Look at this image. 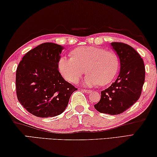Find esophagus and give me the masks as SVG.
I'll use <instances>...</instances> for the list:
<instances>
[{"mask_svg": "<svg viewBox=\"0 0 157 157\" xmlns=\"http://www.w3.org/2000/svg\"><path fill=\"white\" fill-rule=\"evenodd\" d=\"M82 91L85 92V93H86V94H89L91 92V90H87V89H82Z\"/></svg>", "mask_w": 157, "mask_h": 157, "instance_id": "obj_1", "label": "esophagus"}]
</instances>
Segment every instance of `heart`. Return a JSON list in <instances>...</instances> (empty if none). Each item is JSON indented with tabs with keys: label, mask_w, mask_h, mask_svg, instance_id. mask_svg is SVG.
<instances>
[{
	"label": "heart",
	"mask_w": 157,
	"mask_h": 157,
	"mask_svg": "<svg viewBox=\"0 0 157 157\" xmlns=\"http://www.w3.org/2000/svg\"><path fill=\"white\" fill-rule=\"evenodd\" d=\"M71 56H62L59 62L61 75L71 82H77L84 70L87 74L83 84L88 87L110 83L118 73L119 59L113 51L96 47H80L72 51Z\"/></svg>",
	"instance_id": "b5f03b06"
}]
</instances>
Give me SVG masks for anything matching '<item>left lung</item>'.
Listing matches in <instances>:
<instances>
[{
	"instance_id": "obj_1",
	"label": "left lung",
	"mask_w": 157,
	"mask_h": 157,
	"mask_svg": "<svg viewBox=\"0 0 157 157\" xmlns=\"http://www.w3.org/2000/svg\"><path fill=\"white\" fill-rule=\"evenodd\" d=\"M120 62V72L114 82L101 91V100L94 105L101 113L119 114L138 100L145 82V68L136 49L122 43H111Z\"/></svg>"
}]
</instances>
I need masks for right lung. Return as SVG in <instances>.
Segmentation results:
<instances>
[{
  "mask_svg": "<svg viewBox=\"0 0 157 157\" xmlns=\"http://www.w3.org/2000/svg\"><path fill=\"white\" fill-rule=\"evenodd\" d=\"M63 49L55 43L40 44L25 54L17 68V98L27 111L38 117L61 114L77 90L59 71Z\"/></svg>",
  "mask_w": 157,
  "mask_h": 157,
  "instance_id": "right-lung-1",
  "label": "right lung"
}]
</instances>
